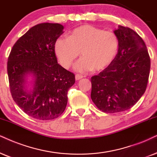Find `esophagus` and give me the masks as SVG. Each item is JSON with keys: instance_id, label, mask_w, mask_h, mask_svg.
<instances>
[{"instance_id": "esophagus-1", "label": "esophagus", "mask_w": 157, "mask_h": 157, "mask_svg": "<svg viewBox=\"0 0 157 157\" xmlns=\"http://www.w3.org/2000/svg\"><path fill=\"white\" fill-rule=\"evenodd\" d=\"M83 77L82 75H75V79H76V80H80V79H82Z\"/></svg>"}]
</instances>
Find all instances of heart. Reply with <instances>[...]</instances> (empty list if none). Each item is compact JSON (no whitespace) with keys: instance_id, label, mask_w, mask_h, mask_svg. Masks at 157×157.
Wrapping results in <instances>:
<instances>
[{"instance_id":"heart-1","label":"heart","mask_w":157,"mask_h":157,"mask_svg":"<svg viewBox=\"0 0 157 157\" xmlns=\"http://www.w3.org/2000/svg\"><path fill=\"white\" fill-rule=\"evenodd\" d=\"M54 50L64 68L70 67L80 52L82 58L75 65L77 72L84 73L93 69L101 71L112 64L117 54L119 40L112 32L85 25L71 31L69 37L57 38Z\"/></svg>"}]
</instances>
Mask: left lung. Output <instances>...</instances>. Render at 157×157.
<instances>
[{"label":"left lung","mask_w":157,"mask_h":157,"mask_svg":"<svg viewBox=\"0 0 157 157\" xmlns=\"http://www.w3.org/2000/svg\"><path fill=\"white\" fill-rule=\"evenodd\" d=\"M119 50L112 64L91 77V99L106 113L124 112L134 106L147 87L151 60L144 41L134 30L119 26L114 31Z\"/></svg>","instance_id":"left-lung-1"}]
</instances>
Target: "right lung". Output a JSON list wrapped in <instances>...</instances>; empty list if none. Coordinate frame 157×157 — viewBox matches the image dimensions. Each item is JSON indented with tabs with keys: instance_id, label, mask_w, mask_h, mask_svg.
Returning <instances> with one entry per match:
<instances>
[{
	"instance_id": "right-lung-1",
	"label": "right lung",
	"mask_w": 157,
	"mask_h": 157,
	"mask_svg": "<svg viewBox=\"0 0 157 157\" xmlns=\"http://www.w3.org/2000/svg\"><path fill=\"white\" fill-rule=\"evenodd\" d=\"M58 23H41L18 39L7 62L10 90L25 113L40 120L59 117L66 109L69 89L75 76L57 62L54 45L64 32ZM33 77V90L25 88L27 75Z\"/></svg>"
}]
</instances>
